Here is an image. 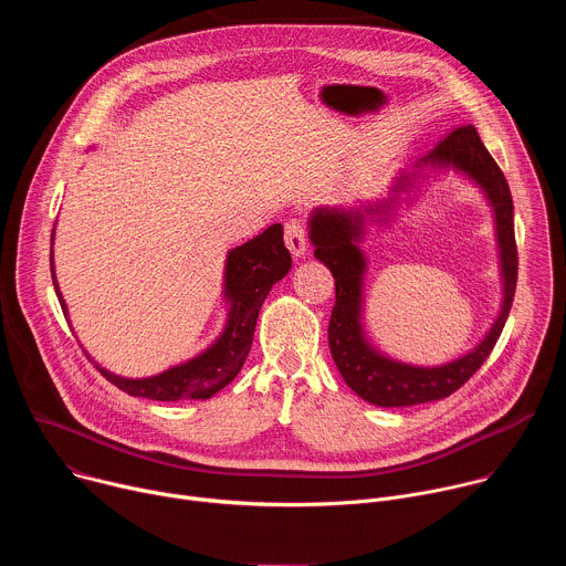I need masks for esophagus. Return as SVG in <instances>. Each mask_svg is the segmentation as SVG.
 <instances>
[{
	"mask_svg": "<svg viewBox=\"0 0 566 566\" xmlns=\"http://www.w3.org/2000/svg\"><path fill=\"white\" fill-rule=\"evenodd\" d=\"M284 241L291 251V255L295 258H304L306 249H308V234H306V226L300 219H289L284 223Z\"/></svg>",
	"mask_w": 566,
	"mask_h": 566,
	"instance_id": "obj_1",
	"label": "esophagus"
}]
</instances>
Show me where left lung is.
Segmentation results:
<instances>
[{"mask_svg": "<svg viewBox=\"0 0 566 566\" xmlns=\"http://www.w3.org/2000/svg\"><path fill=\"white\" fill-rule=\"evenodd\" d=\"M421 164L452 166L476 181L495 208L497 241L504 275V304L491 334L463 358L441 367H412L376 354L360 332V286L365 258L356 241L363 234L365 212L319 208L311 217L315 258L325 262L336 280V304L329 319V349L345 382L365 400L380 408H408L457 391L486 363L497 345L517 286V244L513 226V197L504 172L483 147L472 125L454 127ZM371 212V208H369Z\"/></svg>", "mask_w": 566, "mask_h": 566, "instance_id": "left-lung-1", "label": "left lung"}]
</instances>
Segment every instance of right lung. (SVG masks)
Returning <instances> with one entry per match:
<instances>
[{
  "mask_svg": "<svg viewBox=\"0 0 566 566\" xmlns=\"http://www.w3.org/2000/svg\"><path fill=\"white\" fill-rule=\"evenodd\" d=\"M291 269V255L284 247L282 226L273 223L255 239L247 241L244 247H237L228 253L226 264V295L230 297V313L228 325L221 338L195 360L172 367L164 374L151 378H120L103 367L98 371L114 382L118 389L127 391L129 396H143L151 400H179V398H210L219 389H223L244 365L253 334L258 325L260 308L275 282H280ZM53 275V264H51ZM53 286L62 311L66 306L60 297L55 275Z\"/></svg>",
  "mask_w": 566,
  "mask_h": 566,
  "instance_id": "obj_1",
  "label": "right lung"
}]
</instances>
